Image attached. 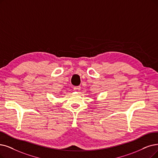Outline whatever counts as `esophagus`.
<instances>
[{
	"mask_svg": "<svg viewBox=\"0 0 158 158\" xmlns=\"http://www.w3.org/2000/svg\"><path fill=\"white\" fill-rule=\"evenodd\" d=\"M73 89L74 91H78L80 90V86H75L73 87Z\"/></svg>",
	"mask_w": 158,
	"mask_h": 158,
	"instance_id": "1",
	"label": "esophagus"
}]
</instances>
